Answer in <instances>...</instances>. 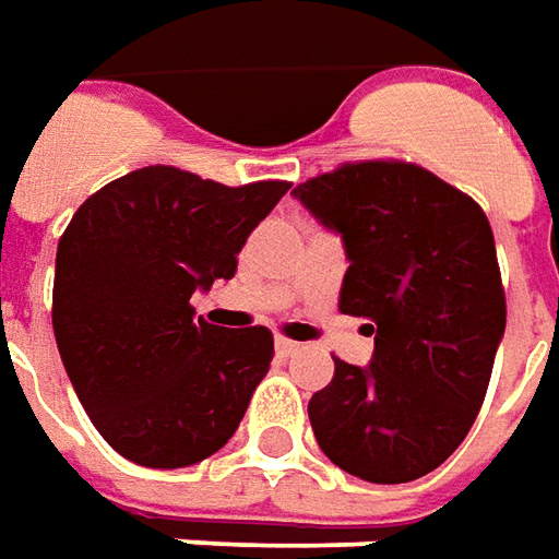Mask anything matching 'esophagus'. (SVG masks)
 <instances>
[{"label":"esophagus","instance_id":"esophagus-1","mask_svg":"<svg viewBox=\"0 0 559 559\" xmlns=\"http://www.w3.org/2000/svg\"><path fill=\"white\" fill-rule=\"evenodd\" d=\"M299 347H302L299 342H290V338H284V335H278V338H275V350H278L281 357H293Z\"/></svg>","mask_w":559,"mask_h":559}]
</instances>
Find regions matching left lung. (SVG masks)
<instances>
[{"mask_svg": "<svg viewBox=\"0 0 559 559\" xmlns=\"http://www.w3.org/2000/svg\"><path fill=\"white\" fill-rule=\"evenodd\" d=\"M342 236V314L366 318L369 366L335 360L308 402L320 451L372 484L424 478L481 408L506 333V293L487 214L412 163H354L293 190Z\"/></svg>", "mask_w": 559, "mask_h": 559, "instance_id": "obj_1", "label": "left lung"}]
</instances>
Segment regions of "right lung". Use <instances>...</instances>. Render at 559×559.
Listing matches in <instances>:
<instances>
[{
	"mask_svg": "<svg viewBox=\"0 0 559 559\" xmlns=\"http://www.w3.org/2000/svg\"><path fill=\"white\" fill-rule=\"evenodd\" d=\"M287 181L224 187L144 166L81 205L57 248L53 335L78 400L117 454L181 469L221 451L272 362L266 326L226 330L190 296L236 275Z\"/></svg>",
	"mask_w": 559,
	"mask_h": 559,
	"instance_id": "right-lung-1",
	"label": "right lung"
}]
</instances>
